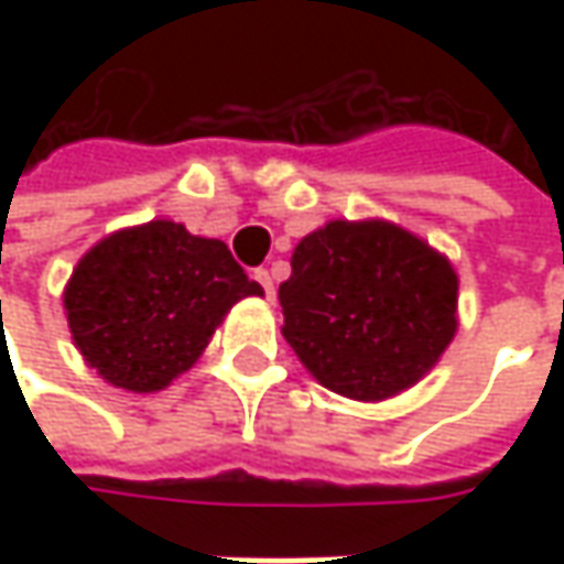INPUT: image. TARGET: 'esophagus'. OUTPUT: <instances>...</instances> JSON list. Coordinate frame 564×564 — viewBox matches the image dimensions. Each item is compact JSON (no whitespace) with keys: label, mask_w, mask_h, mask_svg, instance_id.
<instances>
[{"label":"esophagus","mask_w":564,"mask_h":564,"mask_svg":"<svg viewBox=\"0 0 564 564\" xmlns=\"http://www.w3.org/2000/svg\"><path fill=\"white\" fill-rule=\"evenodd\" d=\"M253 279L260 282V289H263V294H267V297H272V294H275V289H272L270 270H257V272H253Z\"/></svg>","instance_id":"esophagus-1"}]
</instances>
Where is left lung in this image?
<instances>
[{
  "instance_id": "obj_1",
  "label": "left lung",
  "mask_w": 564,
  "mask_h": 564,
  "mask_svg": "<svg viewBox=\"0 0 564 564\" xmlns=\"http://www.w3.org/2000/svg\"><path fill=\"white\" fill-rule=\"evenodd\" d=\"M282 336L326 389L379 401L414 386L455 336L458 275L389 223H329L292 253Z\"/></svg>"
}]
</instances>
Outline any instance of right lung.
I'll use <instances>...</instances> for the list:
<instances>
[{
  "label": "right lung",
  "instance_id": "1",
  "mask_svg": "<svg viewBox=\"0 0 564 564\" xmlns=\"http://www.w3.org/2000/svg\"><path fill=\"white\" fill-rule=\"evenodd\" d=\"M263 289L231 250L156 219L99 241L65 289L75 345L106 382L156 392L200 358L228 307Z\"/></svg>",
  "mask_w": 564,
  "mask_h": 564
}]
</instances>
